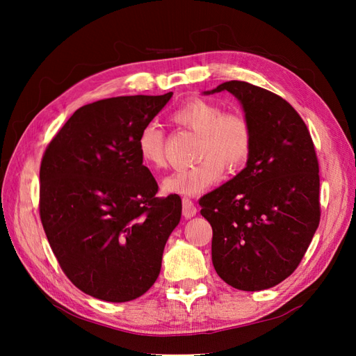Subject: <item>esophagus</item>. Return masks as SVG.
Segmentation results:
<instances>
[{"mask_svg":"<svg viewBox=\"0 0 356 356\" xmlns=\"http://www.w3.org/2000/svg\"><path fill=\"white\" fill-rule=\"evenodd\" d=\"M197 209L195 207V203L190 197H182V215H184L186 218H191L193 215H196Z\"/></svg>","mask_w":356,"mask_h":356,"instance_id":"1","label":"esophagus"}]
</instances>
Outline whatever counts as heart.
Wrapping results in <instances>:
<instances>
[{
	"label": "heart",
	"instance_id": "heart-1",
	"mask_svg": "<svg viewBox=\"0 0 356 356\" xmlns=\"http://www.w3.org/2000/svg\"><path fill=\"white\" fill-rule=\"evenodd\" d=\"M178 126L200 135L195 166L172 172L161 182L172 195L195 196L218 182L224 166L233 172L248 160L252 149V127L241 113H224L222 106L207 99H191L172 114ZM138 154L143 163L153 169L166 165V135L157 123H147L136 139Z\"/></svg>",
	"mask_w": 356,
	"mask_h": 356
}]
</instances>
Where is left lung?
Segmentation results:
<instances>
[{"label":"left lung","mask_w":356,"mask_h":356,"mask_svg":"<svg viewBox=\"0 0 356 356\" xmlns=\"http://www.w3.org/2000/svg\"><path fill=\"white\" fill-rule=\"evenodd\" d=\"M238 98L252 127L246 166L204 195L212 264L225 284L261 291L281 284L305 257L319 225V165L303 118L281 96L246 81L209 93Z\"/></svg>","instance_id":"left-lung-1"}]
</instances>
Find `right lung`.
I'll return each instance as SVG.
<instances>
[{
	"label": "right lung",
	"instance_id": "right-lung-1",
	"mask_svg": "<svg viewBox=\"0 0 356 356\" xmlns=\"http://www.w3.org/2000/svg\"><path fill=\"white\" fill-rule=\"evenodd\" d=\"M172 95L84 105L42 156V227L63 273L95 298L123 303L145 294L181 220V197H156L159 186L136 147Z\"/></svg>",
	"mask_w": 356,
	"mask_h": 356
}]
</instances>
